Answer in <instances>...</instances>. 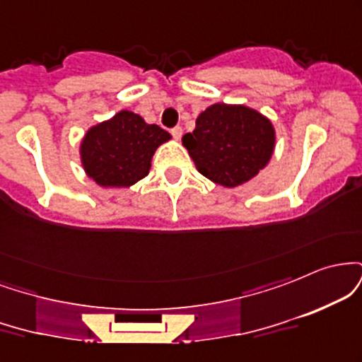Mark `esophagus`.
<instances>
[{"label": "esophagus", "instance_id": "1", "mask_svg": "<svg viewBox=\"0 0 362 362\" xmlns=\"http://www.w3.org/2000/svg\"><path fill=\"white\" fill-rule=\"evenodd\" d=\"M182 132H184V131H182V127H178V126H177V127H173V129H172V136H173V139H177V141L180 139V138H182Z\"/></svg>", "mask_w": 362, "mask_h": 362}]
</instances>
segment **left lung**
Wrapping results in <instances>:
<instances>
[{"instance_id": "obj_1", "label": "left lung", "mask_w": 362, "mask_h": 362, "mask_svg": "<svg viewBox=\"0 0 362 362\" xmlns=\"http://www.w3.org/2000/svg\"><path fill=\"white\" fill-rule=\"evenodd\" d=\"M195 168L214 184L235 189L259 175L276 148L271 119L243 103H213L182 138Z\"/></svg>"}]
</instances>
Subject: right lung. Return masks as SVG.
Segmentation results:
<instances>
[{
	"label": "right lung",
	"mask_w": 362,
	"mask_h": 362,
	"mask_svg": "<svg viewBox=\"0 0 362 362\" xmlns=\"http://www.w3.org/2000/svg\"><path fill=\"white\" fill-rule=\"evenodd\" d=\"M172 139L156 124H148L131 110L95 124L80 143V161L86 177L105 189H124L144 178L153 155Z\"/></svg>",
	"instance_id": "obj_1"
}]
</instances>
